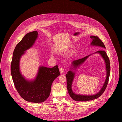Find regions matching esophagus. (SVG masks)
Returning a JSON list of instances; mask_svg holds the SVG:
<instances>
[{
	"label": "esophagus",
	"instance_id": "34e87169",
	"mask_svg": "<svg viewBox=\"0 0 122 122\" xmlns=\"http://www.w3.org/2000/svg\"><path fill=\"white\" fill-rule=\"evenodd\" d=\"M60 72L61 74H63L64 73V69L63 68H61L60 69Z\"/></svg>",
	"mask_w": 122,
	"mask_h": 122
}]
</instances>
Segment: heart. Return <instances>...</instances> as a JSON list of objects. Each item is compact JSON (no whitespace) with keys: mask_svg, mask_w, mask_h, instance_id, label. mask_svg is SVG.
Masks as SVG:
<instances>
[{"mask_svg":"<svg viewBox=\"0 0 122 122\" xmlns=\"http://www.w3.org/2000/svg\"><path fill=\"white\" fill-rule=\"evenodd\" d=\"M72 47H73V46L72 45H69V46H68L65 48V51H69V50H70L72 48ZM51 55H52V56H53V55H52V54Z\"/></svg>","mask_w":122,"mask_h":122,"instance_id":"obj_1","label":"heart"}]
</instances>
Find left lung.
<instances>
[{
    "mask_svg": "<svg viewBox=\"0 0 122 122\" xmlns=\"http://www.w3.org/2000/svg\"><path fill=\"white\" fill-rule=\"evenodd\" d=\"M92 41L90 45L91 46H95L102 47L103 49H106L104 44L102 41L97 36H91ZM94 53H97L100 54L103 58L105 63V67L106 71V77L105 83L101 90L97 94L93 95H83L80 94H76L72 90V83L74 78L75 71L86 60L88 57L91 54L76 61H74L72 62L70 70L68 72L67 74L66 75L67 78V86L68 92L70 96L72 99L78 102H87L89 101L96 99L99 98L103 92L107 85L108 79L109 77L110 72V65L109 59L104 50H100Z\"/></svg>",
    "mask_w": 122,
    "mask_h": 122,
    "instance_id": "8db88e82",
    "label": "left lung"
}]
</instances>
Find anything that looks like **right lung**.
Masks as SVG:
<instances>
[{
	"instance_id": "right-lung-1",
	"label": "right lung",
	"mask_w": 122,
	"mask_h": 122,
	"mask_svg": "<svg viewBox=\"0 0 122 122\" xmlns=\"http://www.w3.org/2000/svg\"><path fill=\"white\" fill-rule=\"evenodd\" d=\"M38 37L36 31L29 32L18 43L14 50L11 64L13 80L18 93L25 101L34 103L45 102L49 97L54 80L60 76L57 65L53 68L40 66L36 76L33 80H28L21 74L20 62L26 51L33 46Z\"/></svg>"
}]
</instances>
